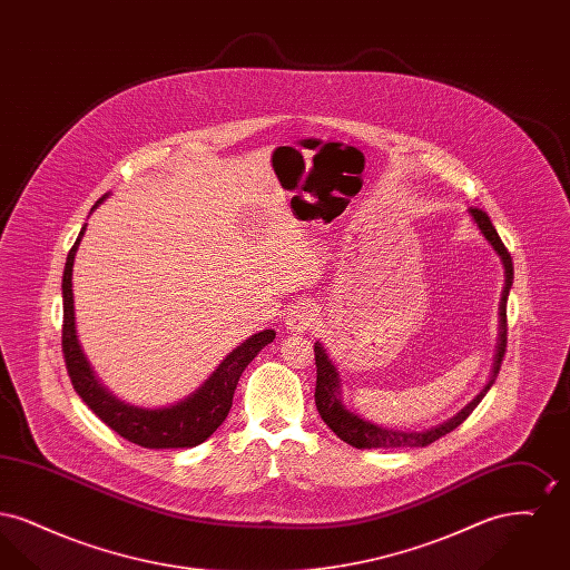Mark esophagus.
<instances>
[{"label":"esophagus","mask_w":570,"mask_h":570,"mask_svg":"<svg viewBox=\"0 0 570 570\" xmlns=\"http://www.w3.org/2000/svg\"><path fill=\"white\" fill-rule=\"evenodd\" d=\"M316 309H314V305L309 303V301H298L295 303L291 309H288V314H286V326L291 328V331H297V333H305L307 328H312L314 323H316Z\"/></svg>","instance_id":"34e87169"}]
</instances>
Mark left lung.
<instances>
[{"label": "left lung", "instance_id": "left-lung-1", "mask_svg": "<svg viewBox=\"0 0 570 570\" xmlns=\"http://www.w3.org/2000/svg\"><path fill=\"white\" fill-rule=\"evenodd\" d=\"M470 214L474 217L476 226L481 228V233L485 235L489 244L493 245V249L498 252V256L502 258V265L507 269V286L502 293V305H500V344H498V354H495V363H493V374L489 379L485 389L458 412L453 419H449L446 423L425 430V432H400V430H386V428H379L370 421H363L361 416H356L353 412H348L346 407L342 406L340 400V374L333 367V363L328 361L325 348L321 344L314 346V354H316V407L323 416L326 425L335 432L340 440H344L346 444H351L354 449H400V446H428L435 442L442 435L451 434L455 428H460L461 423L472 414V410L481 404V400L485 397L491 384L498 379L500 374V365L504 361V353H507V301H509V291L513 286V258L509 254V249L502 244L500 235L495 233L491 219H489L485 212L472 207Z\"/></svg>", "mask_w": 570, "mask_h": 570}]
</instances>
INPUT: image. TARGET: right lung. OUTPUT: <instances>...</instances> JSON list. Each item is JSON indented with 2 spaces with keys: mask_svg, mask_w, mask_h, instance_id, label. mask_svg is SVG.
<instances>
[{
  "mask_svg": "<svg viewBox=\"0 0 570 570\" xmlns=\"http://www.w3.org/2000/svg\"><path fill=\"white\" fill-rule=\"evenodd\" d=\"M102 203V198L98 200ZM94 205V209L98 207ZM85 226L79 239L70 247L66 258V269L61 279V295H63V325H61V351L68 376L72 380L75 391L81 395L82 402L91 407V412L107 423L112 432L135 442L145 449H190L205 442L216 432L228 416L233 406V395L237 382L242 379L247 363L261 353L267 344H272L275 333L265 328L242 346H237L228 354L212 379L207 380L188 400L179 402L177 406L136 407L119 402L109 391L98 382L94 370L89 367L82 354L77 328H75V298H72V265L75 254L81 242Z\"/></svg>",
  "mask_w": 570,
  "mask_h": 570,
  "instance_id": "1",
  "label": "right lung"
}]
</instances>
